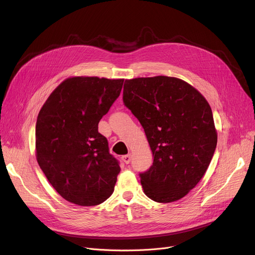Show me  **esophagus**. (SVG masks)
Instances as JSON below:
<instances>
[{"label":"esophagus","instance_id":"obj_1","mask_svg":"<svg viewBox=\"0 0 255 255\" xmlns=\"http://www.w3.org/2000/svg\"><path fill=\"white\" fill-rule=\"evenodd\" d=\"M122 160H123L124 163L129 164L130 161H131V156H130V155H124V156L122 157Z\"/></svg>","mask_w":255,"mask_h":255}]
</instances>
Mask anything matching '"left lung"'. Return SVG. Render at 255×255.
Listing matches in <instances>:
<instances>
[{"label":"left lung","instance_id":"8db88e82","mask_svg":"<svg viewBox=\"0 0 255 255\" xmlns=\"http://www.w3.org/2000/svg\"><path fill=\"white\" fill-rule=\"evenodd\" d=\"M123 102L142 126L153 164L139 173L145 195L157 203L184 197L207 171L217 145L212 110L182 79H126Z\"/></svg>","mask_w":255,"mask_h":255}]
</instances>
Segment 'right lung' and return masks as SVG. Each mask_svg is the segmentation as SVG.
Listing matches in <instances>:
<instances>
[{
	"label": "right lung",
	"mask_w": 255,
	"mask_h": 255,
	"mask_svg": "<svg viewBox=\"0 0 255 255\" xmlns=\"http://www.w3.org/2000/svg\"><path fill=\"white\" fill-rule=\"evenodd\" d=\"M124 79L64 80L40 110L36 157L48 182L68 202L96 206L109 198L120 173L99 121L120 96Z\"/></svg>",
	"instance_id": "1"
}]
</instances>
